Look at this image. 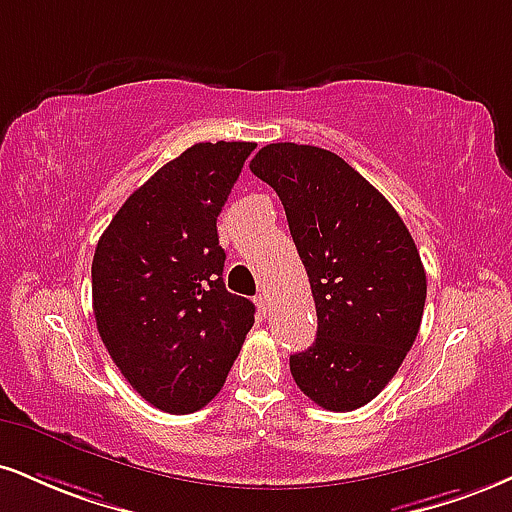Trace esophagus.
Returning <instances> with one entry per match:
<instances>
[{"mask_svg": "<svg viewBox=\"0 0 512 512\" xmlns=\"http://www.w3.org/2000/svg\"><path fill=\"white\" fill-rule=\"evenodd\" d=\"M255 303H257V310H260L262 315H267V312H269V298H267V293H257Z\"/></svg>", "mask_w": 512, "mask_h": 512, "instance_id": "obj_1", "label": "esophagus"}]
</instances>
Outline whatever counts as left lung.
Masks as SVG:
<instances>
[{
  "instance_id": "8db88e82",
  "label": "left lung",
  "mask_w": 512,
  "mask_h": 512,
  "mask_svg": "<svg viewBox=\"0 0 512 512\" xmlns=\"http://www.w3.org/2000/svg\"><path fill=\"white\" fill-rule=\"evenodd\" d=\"M286 209L310 279L317 338L291 355L298 389L324 410L377 398L420 331L427 274L391 202L334 152L272 143L250 162Z\"/></svg>"
}]
</instances>
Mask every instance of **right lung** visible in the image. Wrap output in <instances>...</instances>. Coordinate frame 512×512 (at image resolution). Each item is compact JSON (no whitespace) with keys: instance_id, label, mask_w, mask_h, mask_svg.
I'll list each match as a JSON object with an SVG mask.
<instances>
[{"instance_id":"add662e5","label":"right lung","mask_w":512,"mask_h":512,"mask_svg":"<svg viewBox=\"0 0 512 512\" xmlns=\"http://www.w3.org/2000/svg\"><path fill=\"white\" fill-rule=\"evenodd\" d=\"M255 143H197L123 202L92 257L97 331L147 403L186 415L224 386L255 305L226 291L217 217Z\"/></svg>"}]
</instances>
